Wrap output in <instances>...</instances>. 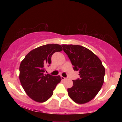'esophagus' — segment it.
Instances as JSON below:
<instances>
[{
  "mask_svg": "<svg viewBox=\"0 0 122 122\" xmlns=\"http://www.w3.org/2000/svg\"><path fill=\"white\" fill-rule=\"evenodd\" d=\"M61 79H63V80H65V79H68L67 78H65V77H64V76H61Z\"/></svg>",
  "mask_w": 122,
  "mask_h": 122,
  "instance_id": "esophagus-1",
  "label": "esophagus"
}]
</instances>
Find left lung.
I'll return each mask as SVG.
<instances>
[{
  "instance_id": "1",
  "label": "left lung",
  "mask_w": 122,
  "mask_h": 122,
  "mask_svg": "<svg viewBox=\"0 0 122 122\" xmlns=\"http://www.w3.org/2000/svg\"><path fill=\"white\" fill-rule=\"evenodd\" d=\"M73 66L79 71L80 78L73 80V86L68 88L69 97L78 104L93 99L104 83L105 68L99 58L92 51L79 45H61Z\"/></svg>"
}]
</instances>
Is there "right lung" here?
<instances>
[{"mask_svg":"<svg viewBox=\"0 0 122 122\" xmlns=\"http://www.w3.org/2000/svg\"><path fill=\"white\" fill-rule=\"evenodd\" d=\"M62 49L59 44L44 45L30 51L21 62L20 81L28 96L34 101L42 103L49 99L61 81L59 76L44 74V72L51 63L52 55Z\"/></svg>","mask_w":122,"mask_h":122,"instance_id":"add662e5","label":"right lung"}]
</instances>
